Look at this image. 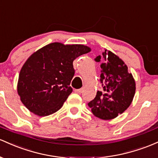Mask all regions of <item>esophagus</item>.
<instances>
[{"mask_svg":"<svg viewBox=\"0 0 158 158\" xmlns=\"http://www.w3.org/2000/svg\"><path fill=\"white\" fill-rule=\"evenodd\" d=\"M83 91H84V89H83V88L78 89H74V93H77V94L82 93Z\"/></svg>","mask_w":158,"mask_h":158,"instance_id":"1","label":"esophagus"}]
</instances>
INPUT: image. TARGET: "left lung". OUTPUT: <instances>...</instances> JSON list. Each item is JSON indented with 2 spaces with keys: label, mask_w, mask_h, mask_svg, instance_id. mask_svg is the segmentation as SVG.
<instances>
[{
  "label": "left lung",
  "mask_w": 158,
  "mask_h": 158,
  "mask_svg": "<svg viewBox=\"0 0 158 158\" xmlns=\"http://www.w3.org/2000/svg\"><path fill=\"white\" fill-rule=\"evenodd\" d=\"M95 60L101 62L100 81L104 92H97L88 106L96 117L113 119L131 104L136 90L135 81L123 60L110 51L105 49L102 56H98Z\"/></svg>",
  "instance_id": "1"
}]
</instances>
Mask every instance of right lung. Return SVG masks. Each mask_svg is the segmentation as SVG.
Listing matches in <instances>:
<instances>
[{
    "instance_id": "right-lung-1",
    "label": "right lung",
    "mask_w": 158,
    "mask_h": 158,
    "mask_svg": "<svg viewBox=\"0 0 158 158\" xmlns=\"http://www.w3.org/2000/svg\"><path fill=\"white\" fill-rule=\"evenodd\" d=\"M90 51L84 45L53 42L33 53L19 76L17 91L23 104L40 116L59 110L72 92L73 61Z\"/></svg>"
}]
</instances>
